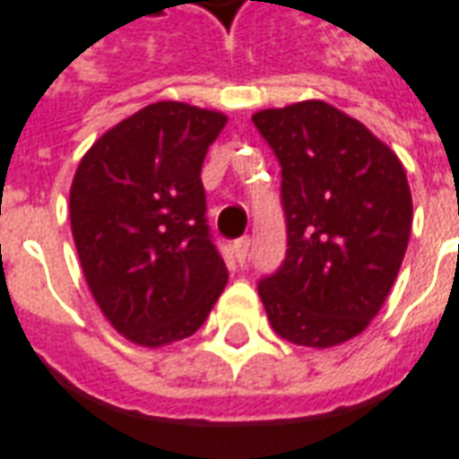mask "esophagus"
Segmentation results:
<instances>
[{
  "label": "esophagus",
  "instance_id": "obj_1",
  "mask_svg": "<svg viewBox=\"0 0 459 459\" xmlns=\"http://www.w3.org/2000/svg\"><path fill=\"white\" fill-rule=\"evenodd\" d=\"M247 254H249V239H237V242L232 244V256L237 259L239 266L247 264Z\"/></svg>",
  "mask_w": 459,
  "mask_h": 459
}]
</instances>
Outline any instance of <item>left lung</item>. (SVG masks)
Wrapping results in <instances>:
<instances>
[{"instance_id":"obj_1","label":"left lung","mask_w":459,"mask_h":459,"mask_svg":"<svg viewBox=\"0 0 459 459\" xmlns=\"http://www.w3.org/2000/svg\"><path fill=\"white\" fill-rule=\"evenodd\" d=\"M281 163L286 262L259 283L273 333L327 350L367 330L406 254L413 200L399 156L323 100L252 117Z\"/></svg>"}]
</instances>
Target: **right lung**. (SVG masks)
<instances>
[{
    "mask_svg": "<svg viewBox=\"0 0 459 459\" xmlns=\"http://www.w3.org/2000/svg\"><path fill=\"white\" fill-rule=\"evenodd\" d=\"M225 124L217 109L153 102L80 159L70 186L80 266L100 310L129 342L156 350L186 340L225 290L200 180Z\"/></svg>",
    "mask_w": 459,
    "mask_h": 459,
    "instance_id": "right-lung-1",
    "label": "right lung"
}]
</instances>
